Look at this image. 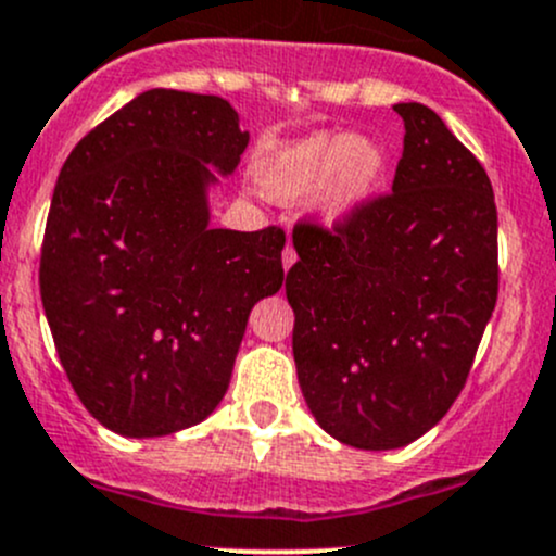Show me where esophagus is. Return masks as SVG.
Masks as SVG:
<instances>
[{"instance_id":"34e87169","label":"esophagus","mask_w":556,"mask_h":556,"mask_svg":"<svg viewBox=\"0 0 556 556\" xmlns=\"http://www.w3.org/2000/svg\"><path fill=\"white\" fill-rule=\"evenodd\" d=\"M295 257H299V255H295V250H293V247H285V250H282V266H285V271H288V268L290 266H293V263H295Z\"/></svg>"}]
</instances>
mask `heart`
I'll use <instances>...</instances> for the list:
<instances>
[{
  "instance_id": "1",
  "label": "heart",
  "mask_w": 556,
  "mask_h": 556,
  "mask_svg": "<svg viewBox=\"0 0 556 556\" xmlns=\"http://www.w3.org/2000/svg\"><path fill=\"white\" fill-rule=\"evenodd\" d=\"M379 144L346 134H312L274 150L261 166V182L271 195H299L317 188V206L328 220L350 217L384 174Z\"/></svg>"
}]
</instances>
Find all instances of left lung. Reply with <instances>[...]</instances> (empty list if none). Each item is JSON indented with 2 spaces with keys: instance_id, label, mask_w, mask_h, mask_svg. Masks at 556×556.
I'll use <instances>...</instances> for the list:
<instances>
[{
  "instance_id": "left-lung-1",
  "label": "left lung",
  "mask_w": 556,
  "mask_h": 556,
  "mask_svg": "<svg viewBox=\"0 0 556 556\" xmlns=\"http://www.w3.org/2000/svg\"><path fill=\"white\" fill-rule=\"evenodd\" d=\"M392 190L333 228L299 223L285 293L299 384L325 433L397 450L441 422L497 301V210L476 155L430 106L395 104Z\"/></svg>"
}]
</instances>
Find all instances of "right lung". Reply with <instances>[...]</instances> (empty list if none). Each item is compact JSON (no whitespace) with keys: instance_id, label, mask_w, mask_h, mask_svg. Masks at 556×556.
<instances>
[{"instance_id":"1","label":"right lung","mask_w":556,"mask_h":556,"mask_svg":"<svg viewBox=\"0 0 556 556\" xmlns=\"http://www.w3.org/2000/svg\"><path fill=\"white\" fill-rule=\"evenodd\" d=\"M250 134L226 99L139 93L64 161L39 255L55 352L112 433L199 425L231 382L252 306L282 288V228L210 226L206 188Z\"/></svg>"}]
</instances>
